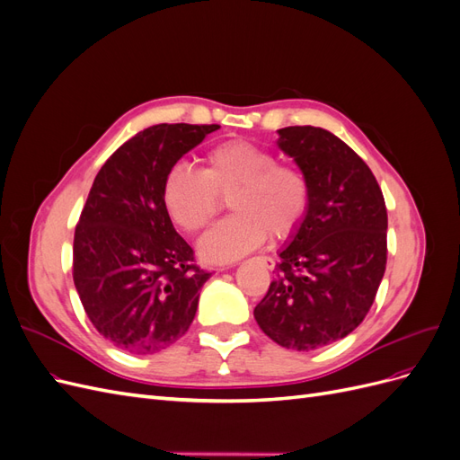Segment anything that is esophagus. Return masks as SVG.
<instances>
[{
	"instance_id": "34e87169",
	"label": "esophagus",
	"mask_w": 460,
	"mask_h": 460,
	"mask_svg": "<svg viewBox=\"0 0 460 460\" xmlns=\"http://www.w3.org/2000/svg\"><path fill=\"white\" fill-rule=\"evenodd\" d=\"M257 262L267 270H272L276 267V261L272 257H257Z\"/></svg>"
}]
</instances>
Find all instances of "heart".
Listing matches in <instances>:
<instances>
[{"instance_id": "1", "label": "heart", "mask_w": 460, "mask_h": 460, "mask_svg": "<svg viewBox=\"0 0 460 460\" xmlns=\"http://www.w3.org/2000/svg\"><path fill=\"white\" fill-rule=\"evenodd\" d=\"M163 205L176 226L199 232L208 225L222 198L235 213L220 220L199 240L205 262H234L253 253L269 238L294 235L307 217V178L278 164L272 151L245 140L222 142L207 151L203 172L186 163L172 164L163 180Z\"/></svg>"}]
</instances>
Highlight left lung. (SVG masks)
Here are the masks:
<instances>
[{"label":"left lung","instance_id":"obj_1","mask_svg":"<svg viewBox=\"0 0 460 460\" xmlns=\"http://www.w3.org/2000/svg\"><path fill=\"white\" fill-rule=\"evenodd\" d=\"M276 144L307 178L311 205L253 314L278 345L313 351L345 338L370 311L385 272L387 211L368 164L338 136L288 127Z\"/></svg>","mask_w":460,"mask_h":460}]
</instances>
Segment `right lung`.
I'll return each mask as SVG.
<instances>
[{
	"label": "right lung",
	"instance_id": "add662e5",
	"mask_svg": "<svg viewBox=\"0 0 460 460\" xmlns=\"http://www.w3.org/2000/svg\"><path fill=\"white\" fill-rule=\"evenodd\" d=\"M218 124H155L97 172L75 230L73 278L93 328L122 351L153 355L188 332L211 272L163 205L166 171Z\"/></svg>",
	"mask_w": 460,
	"mask_h": 460
}]
</instances>
